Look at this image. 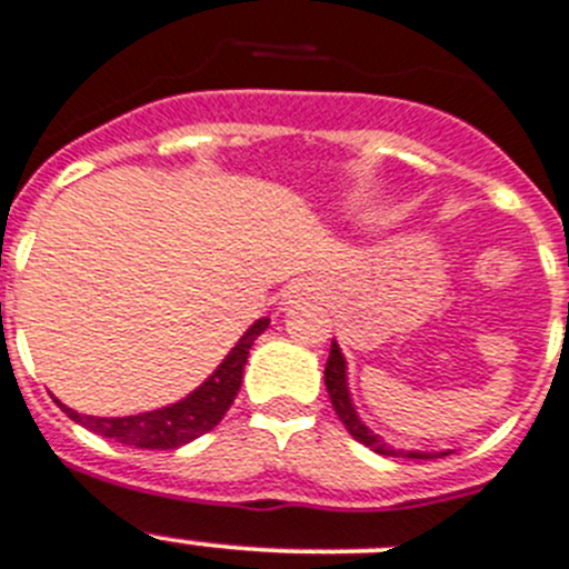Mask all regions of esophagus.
I'll list each match as a JSON object with an SVG mask.
<instances>
[{
	"label": "esophagus",
	"instance_id": "esophagus-1",
	"mask_svg": "<svg viewBox=\"0 0 569 569\" xmlns=\"http://www.w3.org/2000/svg\"><path fill=\"white\" fill-rule=\"evenodd\" d=\"M319 281L305 276V279H293L284 288V305H296V301H307V299H316L319 296Z\"/></svg>",
	"mask_w": 569,
	"mask_h": 569
}]
</instances>
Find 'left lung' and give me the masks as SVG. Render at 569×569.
Segmentation results:
<instances>
[{
  "instance_id": "left-lung-1",
  "label": "left lung",
  "mask_w": 569,
  "mask_h": 569,
  "mask_svg": "<svg viewBox=\"0 0 569 569\" xmlns=\"http://www.w3.org/2000/svg\"><path fill=\"white\" fill-rule=\"evenodd\" d=\"M325 383H327V392H330L332 400V409L336 415L341 417V423L347 426V431L356 437L358 442L369 446L372 451L383 457H409V460H435L440 455H429V451H403V448H392L387 442L380 440L369 426L361 423V417L356 415V406H352V398H349V389H347V361L341 356V347L332 341L330 347V358H327V369H325ZM446 457V451H442Z\"/></svg>"
}]
</instances>
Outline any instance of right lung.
<instances>
[{"mask_svg":"<svg viewBox=\"0 0 569 569\" xmlns=\"http://www.w3.org/2000/svg\"><path fill=\"white\" fill-rule=\"evenodd\" d=\"M270 319H259L257 325L250 327L237 347L226 356V361L213 369L211 378L197 387L189 398L177 400V403L163 406V409L143 411V415H129V417H92V415H78V411L67 409L70 420L81 423L83 429L96 431V435L109 437L114 442H127L134 448H180L186 442L197 440L213 426L220 423L226 411L231 409L233 398H237L239 387H242V372L248 363V352L259 336L268 330Z\"/></svg>","mask_w":569,"mask_h":569,"instance_id":"right-lung-1","label":"right lung"}]
</instances>
